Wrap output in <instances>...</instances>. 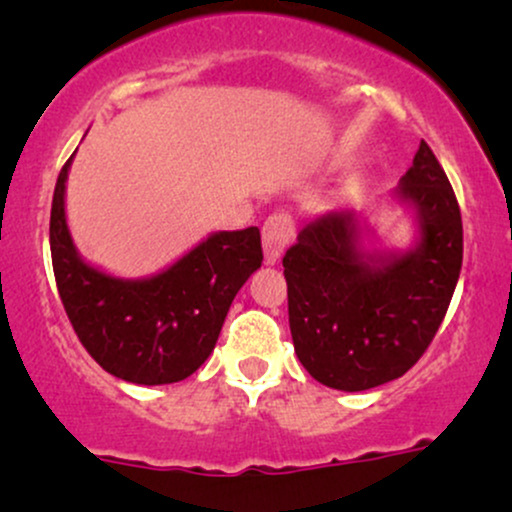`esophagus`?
<instances>
[{"mask_svg":"<svg viewBox=\"0 0 512 512\" xmlns=\"http://www.w3.org/2000/svg\"><path fill=\"white\" fill-rule=\"evenodd\" d=\"M293 238V219L288 214H272L264 221L262 229V245H264V262L276 264L281 260L283 250L288 248Z\"/></svg>","mask_w":512,"mask_h":512,"instance_id":"34e87169","label":"esophagus"}]
</instances>
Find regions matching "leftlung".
<instances>
[{
	"instance_id": "left-lung-1",
	"label": "left lung",
	"mask_w": 512,
	"mask_h": 512,
	"mask_svg": "<svg viewBox=\"0 0 512 512\" xmlns=\"http://www.w3.org/2000/svg\"><path fill=\"white\" fill-rule=\"evenodd\" d=\"M393 202L412 212L410 248L381 250L365 214L331 209L307 221L283 255L295 355L329 389L367 391L403 377L451 305L463 221L424 140Z\"/></svg>"
}]
</instances>
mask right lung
Instances as JSON below:
<instances>
[{"label": "right lung", "instance_id": "1", "mask_svg": "<svg viewBox=\"0 0 512 512\" xmlns=\"http://www.w3.org/2000/svg\"><path fill=\"white\" fill-rule=\"evenodd\" d=\"M57 178L49 248L73 331L109 374L131 384L183 381L207 360L226 312L252 272L262 267L260 229L217 231L162 272L121 279L85 262L66 224V181Z\"/></svg>", "mask_w": 512, "mask_h": 512}]
</instances>
